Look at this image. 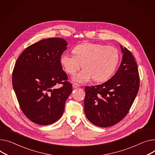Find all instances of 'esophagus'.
I'll return each mask as SVG.
<instances>
[{
    "label": "esophagus",
    "mask_w": 155,
    "mask_h": 155,
    "mask_svg": "<svg viewBox=\"0 0 155 155\" xmlns=\"http://www.w3.org/2000/svg\"><path fill=\"white\" fill-rule=\"evenodd\" d=\"M79 86V85L78 84H77V83H73V87L74 88H77Z\"/></svg>",
    "instance_id": "obj_1"
}]
</instances>
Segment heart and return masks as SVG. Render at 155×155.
<instances>
[{"instance_id":"obj_1","label":"heart","mask_w":155,"mask_h":155,"mask_svg":"<svg viewBox=\"0 0 155 155\" xmlns=\"http://www.w3.org/2000/svg\"><path fill=\"white\" fill-rule=\"evenodd\" d=\"M73 54L66 53L60 58V63L66 72L73 74L82 66L84 68L74 74L73 80L81 83L94 78L97 82H103L114 74L119 62V52L112 46L99 43H84L77 45Z\"/></svg>"}]
</instances>
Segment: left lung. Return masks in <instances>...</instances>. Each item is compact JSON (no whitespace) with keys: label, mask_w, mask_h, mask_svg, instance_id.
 I'll list each match as a JSON object with an SVG mask.
<instances>
[{"label":"left lung","mask_w":155,"mask_h":155,"mask_svg":"<svg viewBox=\"0 0 155 155\" xmlns=\"http://www.w3.org/2000/svg\"><path fill=\"white\" fill-rule=\"evenodd\" d=\"M122 60L115 75L102 84L85 87L84 112L88 120L100 127H108L127 115L137 96L140 78L132 54L120 45Z\"/></svg>","instance_id":"8db88e82"}]
</instances>
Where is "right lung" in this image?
I'll return each mask as SVG.
<instances>
[{"instance_id": "obj_1", "label": "right lung", "mask_w": 155, "mask_h": 155, "mask_svg": "<svg viewBox=\"0 0 155 155\" xmlns=\"http://www.w3.org/2000/svg\"><path fill=\"white\" fill-rule=\"evenodd\" d=\"M68 43L50 38L35 43L22 52L15 63L12 85L20 108L31 122L50 125L61 118L72 92L60 58ZM63 84L57 89L55 86Z\"/></svg>"}]
</instances>
